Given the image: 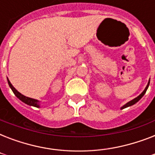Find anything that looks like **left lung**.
<instances>
[{"instance_id": "8db88e82", "label": "left lung", "mask_w": 155, "mask_h": 155, "mask_svg": "<svg viewBox=\"0 0 155 155\" xmlns=\"http://www.w3.org/2000/svg\"><path fill=\"white\" fill-rule=\"evenodd\" d=\"M149 84H150V81H149V82H148V84H147V87H146V88H145L144 91H143V92H142V93H141V94H140L139 96H138V97H136L135 99L132 100V101H130V102H128V103H126L125 104V105H123L122 107H121V108H121V109H123V108H127V107H130V106H131V105H134V104L137 103V102L138 101H139V100L141 99V98H142V97H143V96H144V95H145V93H146V92H147V88H148V87H149Z\"/></svg>"}]
</instances>
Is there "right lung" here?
<instances>
[{"mask_svg":"<svg viewBox=\"0 0 155 155\" xmlns=\"http://www.w3.org/2000/svg\"><path fill=\"white\" fill-rule=\"evenodd\" d=\"M8 85H9V87H10V88L12 89V91H13V92L15 94V96L17 97H18V99L21 100V101L24 102L25 104H28V105H31V106H35V107H39V104H38V101H37V100L35 99H32V98H30V97H25L24 95L21 94L20 92H18L17 90H16V88L14 87H13V85H12V84L10 83V81L8 80Z\"/></svg>","mask_w":155,"mask_h":155,"instance_id":"right-lung-1","label":"right lung"}]
</instances>
